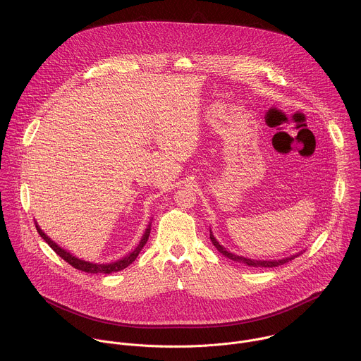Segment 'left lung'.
I'll list each match as a JSON object with an SVG mask.
<instances>
[{
    "label": "left lung",
    "mask_w": 361,
    "mask_h": 361,
    "mask_svg": "<svg viewBox=\"0 0 361 361\" xmlns=\"http://www.w3.org/2000/svg\"><path fill=\"white\" fill-rule=\"evenodd\" d=\"M209 239H211L212 245L216 247V250H218L221 255H224L225 257H228L229 259H232V261L242 262V264H245V265H247V267H264V268H272V267L283 265V264H286V262L292 261L293 258L299 257V256H300V255H303V252H305V250H303V252L296 253V255H293V256H290V257L279 258V259H255V258L238 256V255H235V253H232V252L226 250V249H225V247H224V246L216 240V238L214 236V233H212L211 228H209Z\"/></svg>",
    "instance_id": "8db88e82"
}]
</instances>
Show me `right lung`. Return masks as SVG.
Wrapping results in <instances>:
<instances>
[{"label":"right lung","mask_w":361,"mask_h":361,"mask_svg":"<svg viewBox=\"0 0 361 361\" xmlns=\"http://www.w3.org/2000/svg\"><path fill=\"white\" fill-rule=\"evenodd\" d=\"M35 225H36V229L39 232V235L46 240V243H49V246L51 247L52 250L59 256V257L63 258L68 264H71L73 268L76 269H80V271H85L87 274H112V272H118L123 268H126L128 265H130L136 257L139 256V253L142 252V249L145 247V245L147 243L149 240V235H150V231H152V219L139 242V245L130 252L128 253L125 257L119 258L116 261H112V262H106V264H100V262H92V261H86V259H82V258L76 257L73 256L72 253H69L68 250L62 249L59 245H56L54 240H51L50 236H47L43 229L39 226L37 221H35Z\"/></svg>","instance_id":"right-lung-1"}]
</instances>
